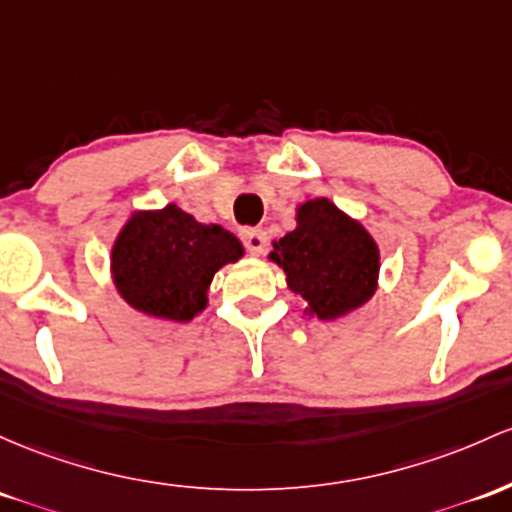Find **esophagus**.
<instances>
[{
  "label": "esophagus",
  "instance_id": "1",
  "mask_svg": "<svg viewBox=\"0 0 512 512\" xmlns=\"http://www.w3.org/2000/svg\"><path fill=\"white\" fill-rule=\"evenodd\" d=\"M240 238H243V243L247 250H250V255H262L267 247V233L262 228H243L240 230Z\"/></svg>",
  "mask_w": 512,
  "mask_h": 512
}]
</instances>
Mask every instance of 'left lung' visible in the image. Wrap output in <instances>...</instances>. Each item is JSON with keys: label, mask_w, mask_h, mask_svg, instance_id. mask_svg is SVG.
<instances>
[{"label": "left lung", "mask_w": 512, "mask_h": 512, "mask_svg": "<svg viewBox=\"0 0 512 512\" xmlns=\"http://www.w3.org/2000/svg\"><path fill=\"white\" fill-rule=\"evenodd\" d=\"M269 260L308 303L306 313L335 320L364 306L379 282V247L367 228L320 196L296 209V228L274 240Z\"/></svg>", "instance_id": "8db88e82"}]
</instances>
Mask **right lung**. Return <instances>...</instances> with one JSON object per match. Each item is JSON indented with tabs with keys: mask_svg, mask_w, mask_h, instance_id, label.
<instances>
[{
	"mask_svg": "<svg viewBox=\"0 0 512 512\" xmlns=\"http://www.w3.org/2000/svg\"><path fill=\"white\" fill-rule=\"evenodd\" d=\"M243 245L216 223H199L177 204L136 211L111 247V277L128 306L187 323L209 303L213 274L238 262Z\"/></svg>",
	"mask_w": 512,
	"mask_h": 512,
	"instance_id": "obj_1",
	"label": "right lung"
}]
</instances>
